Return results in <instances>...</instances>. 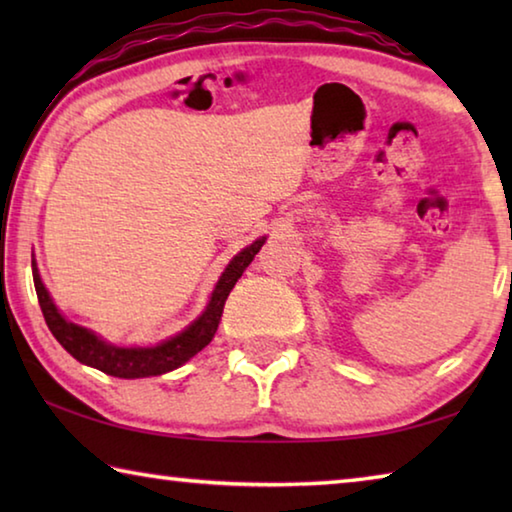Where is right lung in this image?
Listing matches in <instances>:
<instances>
[{"label":"right lung","mask_w":512,"mask_h":512,"mask_svg":"<svg viewBox=\"0 0 512 512\" xmlns=\"http://www.w3.org/2000/svg\"><path fill=\"white\" fill-rule=\"evenodd\" d=\"M264 244V237L257 239L248 248L241 250L239 255L225 268L221 280L216 282V289L210 298V305L198 316L185 332L173 336V339L164 341L155 348H117L101 341L97 334H92L90 329L79 327L69 323L58 314L54 302H51L49 293L42 284L38 268H33V284H36L38 302L45 316V323L51 329V334L56 336V341L72 354L76 361L92 366L106 375L119 377V379H140V377H155L164 375V372L176 370L189 361L194 354L201 352L207 343L214 339L216 327L223 314V305L228 300L232 287H235L241 273L246 271V266L253 262V257L259 253V248ZM36 264V262H33Z\"/></svg>","instance_id":"obj_1"}]
</instances>
